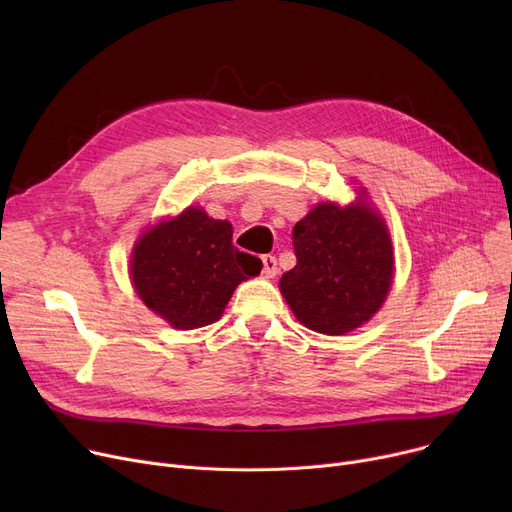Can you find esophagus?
<instances>
[{"label":"esophagus","instance_id":"34e87169","mask_svg":"<svg viewBox=\"0 0 512 512\" xmlns=\"http://www.w3.org/2000/svg\"><path fill=\"white\" fill-rule=\"evenodd\" d=\"M261 263H263V276L265 278H274L278 274V261H276L274 255H263Z\"/></svg>","mask_w":512,"mask_h":512}]
</instances>
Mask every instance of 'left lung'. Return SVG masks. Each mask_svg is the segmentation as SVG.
I'll list each match as a JSON object with an SVG mask.
<instances>
[{
  "label": "left lung",
  "instance_id": "1",
  "mask_svg": "<svg viewBox=\"0 0 512 512\" xmlns=\"http://www.w3.org/2000/svg\"><path fill=\"white\" fill-rule=\"evenodd\" d=\"M297 265L280 280L292 313L309 330L340 336L386 299L394 255L384 220L365 203H321L292 228Z\"/></svg>",
  "mask_w": 512,
  "mask_h": 512
}]
</instances>
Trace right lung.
<instances>
[{"mask_svg":"<svg viewBox=\"0 0 512 512\" xmlns=\"http://www.w3.org/2000/svg\"><path fill=\"white\" fill-rule=\"evenodd\" d=\"M261 259L232 245V224L188 207L145 232L130 259L143 303L178 330L218 321L234 288L259 272Z\"/></svg>","mask_w":512,"mask_h":512,"instance_id":"add662e5","label":"right lung"}]
</instances>
